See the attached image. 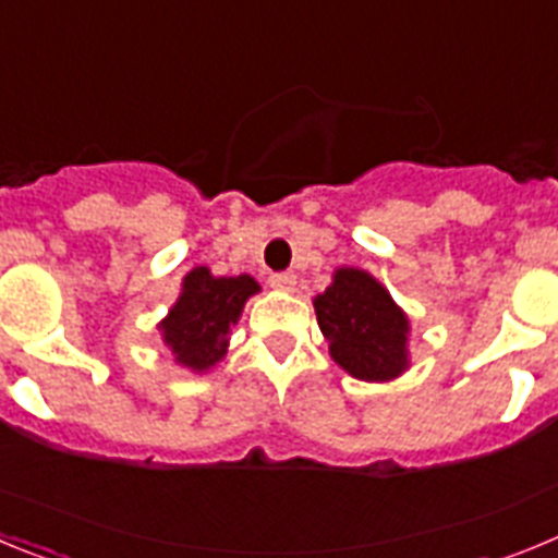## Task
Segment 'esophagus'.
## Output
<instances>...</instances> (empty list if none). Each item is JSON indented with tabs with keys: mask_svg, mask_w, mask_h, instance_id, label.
<instances>
[{
	"mask_svg": "<svg viewBox=\"0 0 558 558\" xmlns=\"http://www.w3.org/2000/svg\"><path fill=\"white\" fill-rule=\"evenodd\" d=\"M270 288L276 290H284V293H290V290L295 288V276L290 274V270H282V274H270Z\"/></svg>",
	"mask_w": 558,
	"mask_h": 558,
	"instance_id": "obj_1",
	"label": "esophagus"
}]
</instances>
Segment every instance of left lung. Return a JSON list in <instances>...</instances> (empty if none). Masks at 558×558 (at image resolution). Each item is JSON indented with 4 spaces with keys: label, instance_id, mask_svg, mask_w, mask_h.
<instances>
[{
    "label": "left lung",
    "instance_id": "8db88e82",
    "mask_svg": "<svg viewBox=\"0 0 558 558\" xmlns=\"http://www.w3.org/2000/svg\"><path fill=\"white\" fill-rule=\"evenodd\" d=\"M313 304L329 354L343 372L366 383H388L405 372L411 324L372 274L338 268Z\"/></svg>",
    "mask_w": 558,
    "mask_h": 558
}]
</instances>
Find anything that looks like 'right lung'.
<instances>
[{
    "label": "right lung",
    "mask_w": 558,
    "mask_h": 558,
    "mask_svg": "<svg viewBox=\"0 0 558 558\" xmlns=\"http://www.w3.org/2000/svg\"><path fill=\"white\" fill-rule=\"evenodd\" d=\"M254 293H259V284L248 274L211 276L204 265L192 268L181 282L179 302L159 324L175 363L192 372H206L223 360L231 327L240 322V313Z\"/></svg>",
    "instance_id": "right-lung-1"
}]
</instances>
